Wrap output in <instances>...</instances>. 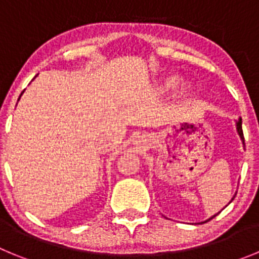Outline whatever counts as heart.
Segmentation results:
<instances>
[{
	"mask_svg": "<svg viewBox=\"0 0 259 259\" xmlns=\"http://www.w3.org/2000/svg\"><path fill=\"white\" fill-rule=\"evenodd\" d=\"M179 83H180V77L179 76L167 77V79H164L163 81L161 83V92L168 95V93H171L172 91H175L176 87L179 85ZM191 92H192L191 84L184 83V84H182V85H180L179 95L182 96V97H185V96L191 95Z\"/></svg>",
	"mask_w": 259,
	"mask_h": 259,
	"instance_id": "heart-1",
	"label": "heart"
}]
</instances>
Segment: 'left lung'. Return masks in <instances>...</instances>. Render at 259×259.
<instances>
[{
    "label": "left lung",
    "mask_w": 259,
    "mask_h": 259,
    "mask_svg": "<svg viewBox=\"0 0 259 259\" xmlns=\"http://www.w3.org/2000/svg\"><path fill=\"white\" fill-rule=\"evenodd\" d=\"M236 131H237V134H239V136H240V140H241L242 145L245 146V141H244V134H242V119H241V118H239V119H237V120H236ZM235 196H236V194H235ZM235 196H233V197H232V200H231V201H233V198H235ZM231 201H230V202H231ZM222 210H223V209H222ZM219 212H221V211H219ZM219 212H218V214H219ZM218 214H215V215H218ZM215 215H212L211 218L206 219V221H205V222H202V223H206V222H209L210 219H212V218H214Z\"/></svg>",
    "instance_id": "1"
}]
</instances>
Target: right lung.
Returning <instances> with one entry per match:
<instances>
[{"label":"right lung","mask_w":259,"mask_h":259,"mask_svg":"<svg viewBox=\"0 0 259 259\" xmlns=\"http://www.w3.org/2000/svg\"><path fill=\"white\" fill-rule=\"evenodd\" d=\"M22 95H23V92H22ZM22 95L19 96V98H18V101H19V100H20V97H22Z\"/></svg>","instance_id":"add662e5"}]
</instances>
